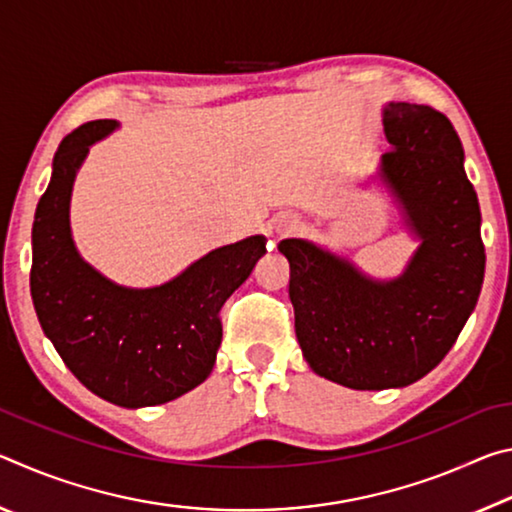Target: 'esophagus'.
Returning <instances> with one entry per match:
<instances>
[{
    "mask_svg": "<svg viewBox=\"0 0 512 512\" xmlns=\"http://www.w3.org/2000/svg\"><path fill=\"white\" fill-rule=\"evenodd\" d=\"M296 219H291V216H282V219H277L275 221V225H273V230H275V235H287V232H291L293 228H296Z\"/></svg>",
    "mask_w": 512,
    "mask_h": 512,
    "instance_id": "34e87169",
    "label": "esophagus"
}]
</instances>
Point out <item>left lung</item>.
I'll return each instance as SVG.
<instances>
[{
	"label": "left lung",
	"mask_w": 512,
	"mask_h": 512,
	"mask_svg": "<svg viewBox=\"0 0 512 512\" xmlns=\"http://www.w3.org/2000/svg\"><path fill=\"white\" fill-rule=\"evenodd\" d=\"M393 146L379 180L420 241L404 273L375 280L314 241L282 239L302 357L316 375L354 391L402 388L452 350L479 300L485 250L479 198L463 167V144L443 112L388 103Z\"/></svg>",
	"instance_id": "obj_1"
}]
</instances>
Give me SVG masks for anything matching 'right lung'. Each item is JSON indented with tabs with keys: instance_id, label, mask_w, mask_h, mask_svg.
<instances>
[{
	"instance_id": "obj_1",
	"label": "right lung",
	"mask_w": 512,
	"mask_h": 512,
	"mask_svg": "<svg viewBox=\"0 0 512 512\" xmlns=\"http://www.w3.org/2000/svg\"><path fill=\"white\" fill-rule=\"evenodd\" d=\"M117 128L115 119H97L60 142L33 221L31 298L74 377L101 400L142 409L210 377L223 336L219 311L266 253V237L214 248L158 287L108 280L76 250L69 203L90 146Z\"/></svg>"
}]
</instances>
